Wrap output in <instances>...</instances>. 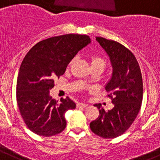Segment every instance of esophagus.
I'll return each mask as SVG.
<instances>
[{"label":"esophagus","mask_w":160,"mask_h":160,"mask_svg":"<svg viewBox=\"0 0 160 160\" xmlns=\"http://www.w3.org/2000/svg\"><path fill=\"white\" fill-rule=\"evenodd\" d=\"M77 107H88V104H86V103L79 102V103H77Z\"/></svg>","instance_id":"34e87169"}]
</instances>
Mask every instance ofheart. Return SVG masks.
I'll use <instances>...</instances> for the list:
<instances>
[{"label": "heart", "mask_w": 160, "mask_h": 160, "mask_svg": "<svg viewBox=\"0 0 160 160\" xmlns=\"http://www.w3.org/2000/svg\"><path fill=\"white\" fill-rule=\"evenodd\" d=\"M74 60H72V62H70V64H72L73 63ZM97 63H102V64H104L105 65V62H104V60L102 58L98 57V56H93V57L92 58V65H93V64H97Z\"/></svg>", "instance_id": "heart-1"}]
</instances>
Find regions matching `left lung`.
Here are the masks:
<instances>
[{
	"label": "left lung",
	"instance_id": "8db88e82",
	"mask_svg": "<svg viewBox=\"0 0 160 160\" xmlns=\"http://www.w3.org/2000/svg\"><path fill=\"white\" fill-rule=\"evenodd\" d=\"M110 58L112 72L105 88L114 107L106 111L101 104L98 119L90 123L93 133L103 138L120 136L139 113L142 102L143 84L140 67L133 53L121 44L103 37H96Z\"/></svg>",
	"mask_w": 160,
	"mask_h": 160
}]
</instances>
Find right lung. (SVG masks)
Returning a JSON list of instances; mask_svg holds the SVG:
<instances>
[{
  "label": "right lung",
  "instance_id": "obj_1",
  "mask_svg": "<svg viewBox=\"0 0 160 160\" xmlns=\"http://www.w3.org/2000/svg\"><path fill=\"white\" fill-rule=\"evenodd\" d=\"M90 43L86 35H62L40 41L27 53L18 75L16 98L20 114L32 132L50 137L65 129L66 111L75 109L76 103L68 97L58 102L49 90L76 53Z\"/></svg>",
  "mask_w": 160,
  "mask_h": 160
}]
</instances>
